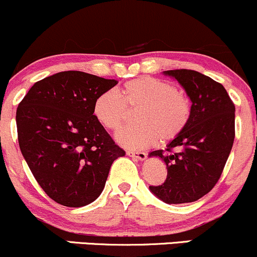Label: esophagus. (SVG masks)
Instances as JSON below:
<instances>
[{
  "instance_id": "34e87169",
  "label": "esophagus",
  "mask_w": 257,
  "mask_h": 257,
  "mask_svg": "<svg viewBox=\"0 0 257 257\" xmlns=\"http://www.w3.org/2000/svg\"><path fill=\"white\" fill-rule=\"evenodd\" d=\"M126 155L129 157H134L140 159V161H144L146 158V153L145 152H135V151H126Z\"/></svg>"
}]
</instances>
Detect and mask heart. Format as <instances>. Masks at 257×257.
Masks as SVG:
<instances>
[{
  "instance_id": "obj_1",
  "label": "heart",
  "mask_w": 257,
  "mask_h": 257,
  "mask_svg": "<svg viewBox=\"0 0 257 257\" xmlns=\"http://www.w3.org/2000/svg\"><path fill=\"white\" fill-rule=\"evenodd\" d=\"M139 108L135 120L116 135L120 145L144 149L156 141L169 143L190 122L191 102L186 94L164 79L144 76L126 82L120 94L107 90L95 99L93 113L102 128L117 132L128 119V110Z\"/></svg>"
}]
</instances>
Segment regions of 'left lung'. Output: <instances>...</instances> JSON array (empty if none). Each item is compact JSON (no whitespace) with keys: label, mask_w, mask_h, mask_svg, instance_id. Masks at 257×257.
<instances>
[{"label":"left lung","mask_w":257,"mask_h":257,"mask_svg":"<svg viewBox=\"0 0 257 257\" xmlns=\"http://www.w3.org/2000/svg\"><path fill=\"white\" fill-rule=\"evenodd\" d=\"M190 96V122L166 150L150 153L167 166V179L151 192L169 204L196 202L219 181L234 141V104L223 85L194 70L164 71Z\"/></svg>","instance_id":"1"}]
</instances>
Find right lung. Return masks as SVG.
<instances>
[{
  "label": "right lung",
  "mask_w": 257,
  "mask_h": 257,
  "mask_svg": "<svg viewBox=\"0 0 257 257\" xmlns=\"http://www.w3.org/2000/svg\"><path fill=\"white\" fill-rule=\"evenodd\" d=\"M117 83L82 71L58 72L36 82L18 106L20 151L38 185L59 204L94 202L114 159L125 155L93 113L95 99Z\"/></svg>",
  "instance_id": "obj_1"
}]
</instances>
